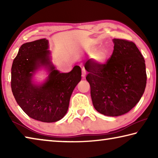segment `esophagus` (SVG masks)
<instances>
[{
    "instance_id": "34e87169",
    "label": "esophagus",
    "mask_w": 158,
    "mask_h": 158,
    "mask_svg": "<svg viewBox=\"0 0 158 158\" xmlns=\"http://www.w3.org/2000/svg\"><path fill=\"white\" fill-rule=\"evenodd\" d=\"M86 75V71H85V69H82V74H81V76L83 78H84V77Z\"/></svg>"
}]
</instances>
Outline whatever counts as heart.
I'll return each mask as SVG.
<instances>
[{"instance_id": "obj_1", "label": "heart", "mask_w": 158, "mask_h": 158, "mask_svg": "<svg viewBox=\"0 0 158 158\" xmlns=\"http://www.w3.org/2000/svg\"><path fill=\"white\" fill-rule=\"evenodd\" d=\"M109 53L107 51L102 49L98 50L97 52H95L94 56H93V58L98 63L103 64L104 63H105V61L107 59Z\"/></svg>"}]
</instances>
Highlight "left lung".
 I'll use <instances>...</instances> for the list:
<instances>
[{
	"label": "left lung",
	"mask_w": 158,
	"mask_h": 158,
	"mask_svg": "<svg viewBox=\"0 0 158 158\" xmlns=\"http://www.w3.org/2000/svg\"><path fill=\"white\" fill-rule=\"evenodd\" d=\"M113 53L105 64L89 59L84 68L93 105L99 113L118 116L139 102L146 85L145 60L136 44L114 39Z\"/></svg>",
	"instance_id": "obj_1"
}]
</instances>
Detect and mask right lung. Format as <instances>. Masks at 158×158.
Instances as JSON below:
<instances>
[{
    "instance_id": "obj_1",
    "label": "right lung",
    "mask_w": 158,
    "mask_h": 158,
    "mask_svg": "<svg viewBox=\"0 0 158 158\" xmlns=\"http://www.w3.org/2000/svg\"><path fill=\"white\" fill-rule=\"evenodd\" d=\"M48 47L45 38L21 45L13 60L11 88L17 104L29 117L53 123L68 111L72 93L81 79V69L75 65L68 73H59L51 63ZM41 65L48 68L50 74L46 82L37 86L31 79Z\"/></svg>"
}]
</instances>
